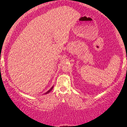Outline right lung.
<instances>
[{"label":"right lung","mask_w":127,"mask_h":127,"mask_svg":"<svg viewBox=\"0 0 127 127\" xmlns=\"http://www.w3.org/2000/svg\"><path fill=\"white\" fill-rule=\"evenodd\" d=\"M52 89H53V87H51V88L50 89H49V90H48V91L47 92H46V93H45V94H48V93H49V92H50L51 91V90H52Z\"/></svg>","instance_id":"obj_1"}]
</instances>
